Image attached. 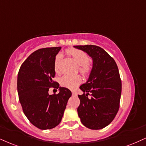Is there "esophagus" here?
<instances>
[{
  "label": "esophagus",
  "mask_w": 146,
  "mask_h": 146,
  "mask_svg": "<svg viewBox=\"0 0 146 146\" xmlns=\"http://www.w3.org/2000/svg\"><path fill=\"white\" fill-rule=\"evenodd\" d=\"M72 94H73V96H77V94L74 92H72Z\"/></svg>",
  "instance_id": "esophagus-1"
}]
</instances>
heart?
<instances>
[{"label": "heart", "mask_w": 146, "mask_h": 146, "mask_svg": "<svg viewBox=\"0 0 146 146\" xmlns=\"http://www.w3.org/2000/svg\"><path fill=\"white\" fill-rule=\"evenodd\" d=\"M67 54L76 62L79 66V71L84 76L90 74L91 66L89 63L90 58L89 56L84 51L78 49H69L67 50ZM62 59V54H58L56 56L54 60V70L56 72L59 71V66ZM60 84L64 88H67L71 90H74L82 82V78L78 75L70 76L64 75L59 80Z\"/></svg>", "instance_id": "b5f03b06"}]
</instances>
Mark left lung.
<instances>
[{
  "mask_svg": "<svg viewBox=\"0 0 146 146\" xmlns=\"http://www.w3.org/2000/svg\"><path fill=\"white\" fill-rule=\"evenodd\" d=\"M92 58L88 80L80 86L84 94L78 95V115L86 127L92 130L105 128L113 121L120 108L122 92L118 68L113 58L96 45H75ZM91 94V98L87 96Z\"/></svg>",
  "mask_w": 146,
  "mask_h": 146,
  "instance_id": "obj_1",
  "label": "left lung"
}]
</instances>
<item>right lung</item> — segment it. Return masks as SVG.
Listing matches in <instances>:
<instances>
[{
  "mask_svg": "<svg viewBox=\"0 0 146 146\" xmlns=\"http://www.w3.org/2000/svg\"><path fill=\"white\" fill-rule=\"evenodd\" d=\"M61 47L35 51L22 63L17 75V92L23 111L33 125L41 130L56 127L62 120L71 92L52 80L54 60ZM59 88L50 96L48 88Z\"/></svg>",
  "mask_w": 146,
  "mask_h": 146,
  "instance_id": "add662e5",
  "label": "right lung"
}]
</instances>
